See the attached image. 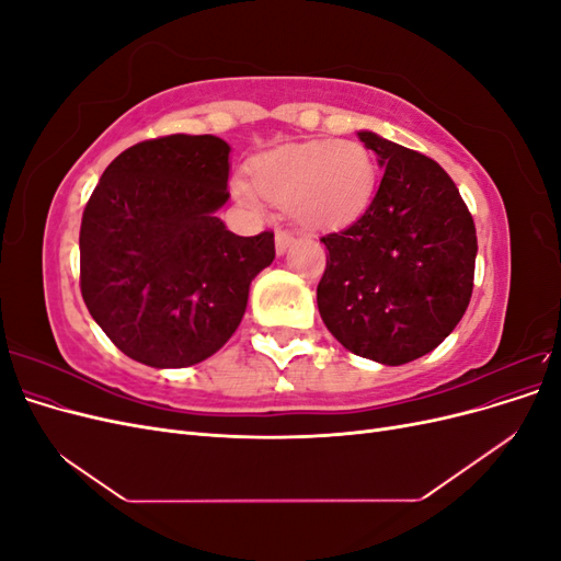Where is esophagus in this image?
Here are the masks:
<instances>
[{
  "mask_svg": "<svg viewBox=\"0 0 561 561\" xmlns=\"http://www.w3.org/2000/svg\"><path fill=\"white\" fill-rule=\"evenodd\" d=\"M293 243H295V236L290 231H276V252L278 254H283Z\"/></svg>",
  "mask_w": 561,
  "mask_h": 561,
  "instance_id": "34e87169",
  "label": "esophagus"
}]
</instances>
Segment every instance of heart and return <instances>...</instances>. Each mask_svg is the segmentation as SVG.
Listing matches in <instances>:
<instances>
[{
    "instance_id": "heart-1",
    "label": "heart",
    "mask_w": 561,
    "mask_h": 561,
    "mask_svg": "<svg viewBox=\"0 0 561 561\" xmlns=\"http://www.w3.org/2000/svg\"><path fill=\"white\" fill-rule=\"evenodd\" d=\"M250 180L257 194L295 210L304 222L334 225L365 208L375 186V161L360 142L318 140L254 159ZM236 194L252 203L245 184H236Z\"/></svg>"
}]
</instances>
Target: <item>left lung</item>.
Listing matches in <instances>:
<instances>
[{"label": "left lung", "mask_w": 561, "mask_h": 561, "mask_svg": "<svg viewBox=\"0 0 561 561\" xmlns=\"http://www.w3.org/2000/svg\"><path fill=\"white\" fill-rule=\"evenodd\" d=\"M383 178L367 210L322 236L330 257L318 311L344 348L404 365L437 348L472 295V215L451 178L414 149L360 130Z\"/></svg>", "instance_id": "8db88e82"}]
</instances>
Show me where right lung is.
<instances>
[{"label":"right lung","mask_w":561,"mask_h":561,"mask_svg":"<svg viewBox=\"0 0 561 561\" xmlns=\"http://www.w3.org/2000/svg\"><path fill=\"white\" fill-rule=\"evenodd\" d=\"M231 147L165 135L122 151L81 217V297L112 344L142 365L190 367L241 325L252 278L276 257L274 231L231 233L217 210Z\"/></svg>","instance_id":"1"}]
</instances>
